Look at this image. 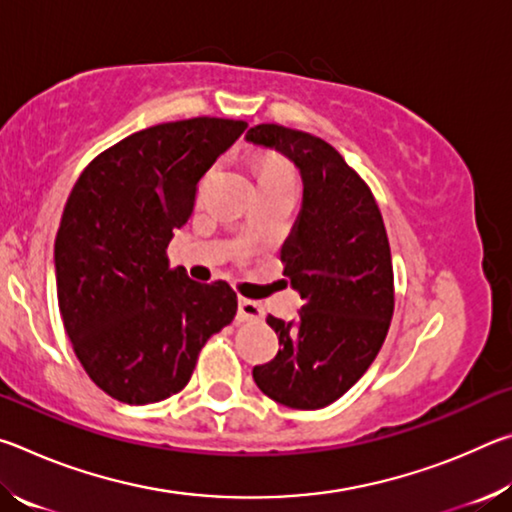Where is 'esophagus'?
Returning <instances> with one entry per match:
<instances>
[{
    "label": "esophagus",
    "mask_w": 512,
    "mask_h": 512,
    "mask_svg": "<svg viewBox=\"0 0 512 512\" xmlns=\"http://www.w3.org/2000/svg\"><path fill=\"white\" fill-rule=\"evenodd\" d=\"M262 318H264V309L259 307L255 300L239 298V311H237L239 323H257V320Z\"/></svg>",
    "instance_id": "esophagus-1"
}]
</instances>
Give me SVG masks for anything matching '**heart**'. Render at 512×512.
I'll return each instance as SVG.
<instances>
[{
    "label": "heart",
    "mask_w": 512,
    "mask_h": 512,
    "mask_svg": "<svg viewBox=\"0 0 512 512\" xmlns=\"http://www.w3.org/2000/svg\"><path fill=\"white\" fill-rule=\"evenodd\" d=\"M214 176V171L207 173L205 183ZM273 178H291V169L287 164L277 162V160H264L259 164V183H264V180H273Z\"/></svg>",
    "instance_id": "heart-1"
}]
</instances>
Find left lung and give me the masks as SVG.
I'll use <instances>...</instances> for the list:
<instances>
[{"mask_svg": "<svg viewBox=\"0 0 512 512\" xmlns=\"http://www.w3.org/2000/svg\"><path fill=\"white\" fill-rule=\"evenodd\" d=\"M246 140L282 153L302 178V207L280 259L305 305L268 316L282 350L253 368L259 391L289 409L339 400L375 361L393 318V262L370 187L320 137L259 124Z\"/></svg>", "mask_w": 512, "mask_h": 512, "instance_id": "left-lung-1", "label": "left lung"}]
</instances>
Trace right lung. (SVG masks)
Wrapping results in <instances>:
<instances>
[{
  "label": "right lung",
  "instance_id": "add662e5",
  "mask_svg": "<svg viewBox=\"0 0 512 512\" xmlns=\"http://www.w3.org/2000/svg\"><path fill=\"white\" fill-rule=\"evenodd\" d=\"M246 121L194 117L128 135L76 180L56 235L58 307L81 366L124 404L176 395L198 352L237 314L228 282L169 268L173 230L189 221L196 185Z\"/></svg>",
  "mask_w": 512,
  "mask_h": 512
}]
</instances>
